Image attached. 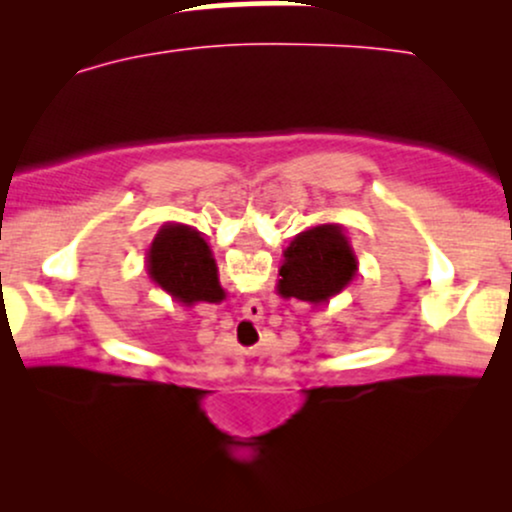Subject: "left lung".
Instances as JSON below:
<instances>
[{"mask_svg": "<svg viewBox=\"0 0 512 512\" xmlns=\"http://www.w3.org/2000/svg\"><path fill=\"white\" fill-rule=\"evenodd\" d=\"M358 257L344 226L320 223L291 240L279 267L276 291L281 298L322 305L354 281Z\"/></svg>", "mask_w": 512, "mask_h": 512, "instance_id": "8db88e82", "label": "left lung"}]
</instances>
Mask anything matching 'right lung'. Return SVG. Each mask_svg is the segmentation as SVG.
<instances>
[{
	"label": "right lung",
	"instance_id": "add662e5",
	"mask_svg": "<svg viewBox=\"0 0 512 512\" xmlns=\"http://www.w3.org/2000/svg\"><path fill=\"white\" fill-rule=\"evenodd\" d=\"M146 269L151 281L178 303H221L219 267L207 240L185 223H163L146 250Z\"/></svg>",
	"mask_w": 512,
	"mask_h": 512
}]
</instances>
